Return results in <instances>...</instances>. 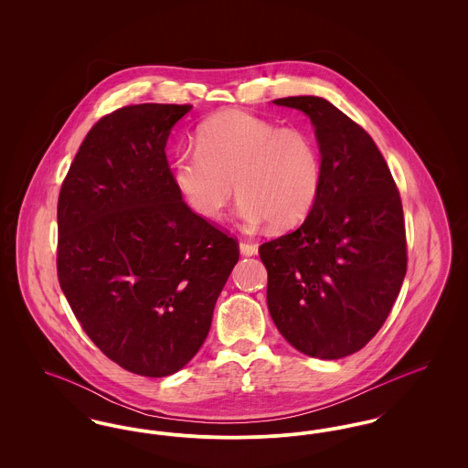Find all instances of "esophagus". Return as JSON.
Instances as JSON below:
<instances>
[{
  "label": "esophagus",
  "instance_id": "esophagus-1",
  "mask_svg": "<svg viewBox=\"0 0 468 468\" xmlns=\"http://www.w3.org/2000/svg\"><path fill=\"white\" fill-rule=\"evenodd\" d=\"M240 254L242 256H256L258 254V245L256 244H249V242H240Z\"/></svg>",
  "mask_w": 468,
  "mask_h": 468
}]
</instances>
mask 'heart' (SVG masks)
Returning a JSON list of instances; mask_svg holds the SVG:
<instances>
[{
  "instance_id": "b5f03b06",
  "label": "heart",
  "mask_w": 468,
  "mask_h": 468,
  "mask_svg": "<svg viewBox=\"0 0 468 468\" xmlns=\"http://www.w3.org/2000/svg\"><path fill=\"white\" fill-rule=\"evenodd\" d=\"M172 178L201 218L219 219L239 191L245 226L288 229L315 203L321 157L302 128H277L254 113L226 111L201 124L197 149L176 157Z\"/></svg>"
}]
</instances>
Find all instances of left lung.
<instances>
[{
    "instance_id": "8db88e82",
    "label": "left lung",
    "mask_w": 468,
    "mask_h": 468,
    "mask_svg": "<svg viewBox=\"0 0 468 468\" xmlns=\"http://www.w3.org/2000/svg\"><path fill=\"white\" fill-rule=\"evenodd\" d=\"M273 103L311 119L321 186L303 224L260 247L268 311L300 353L349 356L378 334L400 292L407 271L400 195L370 134L328 100Z\"/></svg>"
}]
</instances>
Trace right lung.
Segmentation results:
<instances>
[{
  "mask_svg": "<svg viewBox=\"0 0 468 468\" xmlns=\"http://www.w3.org/2000/svg\"><path fill=\"white\" fill-rule=\"evenodd\" d=\"M191 105L142 103L100 119L58 203V275L84 332L122 368L165 378L205 342L237 242L178 193L166 142Z\"/></svg>",
  "mask_w": 468,
  "mask_h": 468,
  "instance_id": "add662e5",
  "label": "right lung"
}]
</instances>
